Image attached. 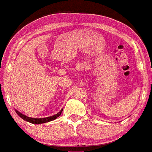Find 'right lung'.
Instances as JSON below:
<instances>
[{
	"label": "right lung",
	"mask_w": 152,
	"mask_h": 152,
	"mask_svg": "<svg viewBox=\"0 0 152 152\" xmlns=\"http://www.w3.org/2000/svg\"><path fill=\"white\" fill-rule=\"evenodd\" d=\"M15 110V112H16V113L18 114V115H19L21 118H22V119L25 120L26 122H30V123H32V124H37H37L46 123V122H50V121H53V120H54V119H56V118H58V117L61 115V113H62V111H63V109H62L60 112L57 113V114H55V115H51V116H49V117H45V118H39L28 117V116H27V115L22 114L21 113L18 112L17 110Z\"/></svg>",
	"instance_id": "obj_1"
}]
</instances>
